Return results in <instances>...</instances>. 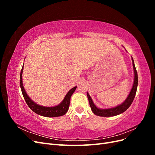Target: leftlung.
<instances>
[{
    "mask_svg": "<svg viewBox=\"0 0 155 155\" xmlns=\"http://www.w3.org/2000/svg\"><path fill=\"white\" fill-rule=\"evenodd\" d=\"M132 61H133V68H134V83L128 97H127V99L125 100V101L122 104H121L120 105H118L114 108H111V109H98V108L94 105V104L92 100V98L91 97L90 95H89L88 93L87 92V94L89 101V104H90L91 110L94 112V114L97 116H104V117L114 116L123 113L124 112H125L130 106L131 104H132L134 99L136 93H137V87H138V74H137V70H136V68H135V65H134V60L133 58H132Z\"/></svg>",
    "mask_w": 155,
    "mask_h": 155,
    "instance_id": "8db88e82",
    "label": "left lung"
}]
</instances>
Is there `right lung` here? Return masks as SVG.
Instances as JSON below:
<instances>
[{
    "label": "right lung",
    "mask_w": 155,
    "mask_h": 155,
    "mask_svg": "<svg viewBox=\"0 0 155 155\" xmlns=\"http://www.w3.org/2000/svg\"><path fill=\"white\" fill-rule=\"evenodd\" d=\"M23 67H24V64H23L20 75V86L23 97H24L28 106L30 108V109H31L34 112H35L36 114L45 117H58L66 114L69 108L70 97H71V96L72 95V94L74 92V91H76L77 87H74L71 89V90H70L68 92L67 94V95L65 96L63 101L57 106L52 107H46L39 105L33 101L29 97V96L27 95V94L26 93V91L24 88V87H23V84L22 81Z\"/></svg>",
    "instance_id": "obj_1"
}]
</instances>
